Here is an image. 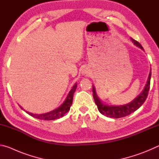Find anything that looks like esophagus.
I'll use <instances>...</instances> for the list:
<instances>
[{
    "instance_id": "obj_1",
    "label": "esophagus",
    "mask_w": 159,
    "mask_h": 159,
    "mask_svg": "<svg viewBox=\"0 0 159 159\" xmlns=\"http://www.w3.org/2000/svg\"><path fill=\"white\" fill-rule=\"evenodd\" d=\"M81 74L83 76H87L90 74V71H89V69L88 68H83L81 71Z\"/></svg>"
}]
</instances>
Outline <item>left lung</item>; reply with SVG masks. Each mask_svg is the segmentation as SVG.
<instances>
[{
  "label": "left lung",
  "instance_id": "left-lung-1",
  "mask_svg": "<svg viewBox=\"0 0 159 159\" xmlns=\"http://www.w3.org/2000/svg\"><path fill=\"white\" fill-rule=\"evenodd\" d=\"M131 41H133L134 45L140 48V49L143 50V48L142 47L139 43L136 41L135 40L131 38ZM151 76H152V71H150L149 77H148L147 84L144 86V90L142 91V93L137 96V98H134L133 101H131L129 103L126 104H123V105H109L104 103L99 97L97 95L96 90L95 86L93 85V98L96 105L98 106V109L99 111L102 114L106 116L107 117L110 118H118L125 117L126 116H128L131 113H133L138 110L139 107H140L144 102L146 100L147 98L148 93H149V88H150V79Z\"/></svg>",
  "mask_w": 159,
  "mask_h": 159
}]
</instances>
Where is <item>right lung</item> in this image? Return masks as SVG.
Listing matches in <instances>:
<instances>
[{
  "label": "right lung",
  "mask_w": 159,
  "mask_h": 159,
  "mask_svg": "<svg viewBox=\"0 0 159 159\" xmlns=\"http://www.w3.org/2000/svg\"><path fill=\"white\" fill-rule=\"evenodd\" d=\"M76 88H77V83H75L74 85L73 86V88H71V90L69 91L68 95H67L65 100L64 101L63 103L61 104L60 107H57V108H56L54 110H52V111H50L49 112L43 113V114H34V113H31L26 111V110L24 109L20 105V107H21V109L27 113L29 115L31 116L34 118H38V119L46 120H52L58 119V118L64 116V114H66V113L69 111L70 107H71L72 102H73L74 93L75 92V90H76Z\"/></svg>",
  "instance_id": "add662e5"
}]
</instances>
